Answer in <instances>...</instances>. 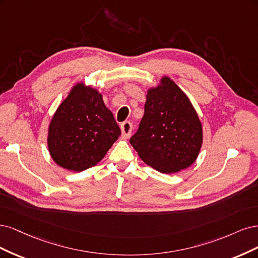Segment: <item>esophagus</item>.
Masks as SVG:
<instances>
[{
  "mask_svg": "<svg viewBox=\"0 0 258 258\" xmlns=\"http://www.w3.org/2000/svg\"><path fill=\"white\" fill-rule=\"evenodd\" d=\"M132 130H133V125H132L131 122L125 121V122H123V123L121 124L122 136H123L124 138H128V137H130L131 133H132Z\"/></svg>",
  "mask_w": 258,
  "mask_h": 258,
  "instance_id": "1",
  "label": "esophagus"
}]
</instances>
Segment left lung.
<instances>
[{
    "label": "left lung",
    "mask_w": 258,
    "mask_h": 258,
    "mask_svg": "<svg viewBox=\"0 0 258 258\" xmlns=\"http://www.w3.org/2000/svg\"><path fill=\"white\" fill-rule=\"evenodd\" d=\"M140 159L162 173L192 165L203 145V126L186 94L169 77L148 90L145 114L130 139Z\"/></svg>",
    "instance_id": "obj_1"
}]
</instances>
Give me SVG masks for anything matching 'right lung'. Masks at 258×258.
Listing matches in <instances>:
<instances>
[{
    "label": "right lung",
    "mask_w": 258,
    "mask_h": 258,
    "mask_svg": "<svg viewBox=\"0 0 258 258\" xmlns=\"http://www.w3.org/2000/svg\"><path fill=\"white\" fill-rule=\"evenodd\" d=\"M121 135L97 90L77 84L57 107L48 130V149L61 167L82 171L101 162Z\"/></svg>",
    "instance_id": "obj_1"
}]
</instances>
